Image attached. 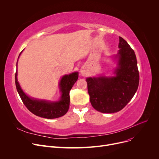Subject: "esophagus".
<instances>
[{
	"label": "esophagus",
	"mask_w": 159,
	"mask_h": 159,
	"mask_svg": "<svg viewBox=\"0 0 159 159\" xmlns=\"http://www.w3.org/2000/svg\"><path fill=\"white\" fill-rule=\"evenodd\" d=\"M80 73H81V75H82V76H85V75H86V71H85V70H82L80 71Z\"/></svg>",
	"instance_id": "1"
}]
</instances>
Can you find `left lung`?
Segmentation results:
<instances>
[{
  "label": "left lung",
  "instance_id": "1",
  "mask_svg": "<svg viewBox=\"0 0 159 159\" xmlns=\"http://www.w3.org/2000/svg\"><path fill=\"white\" fill-rule=\"evenodd\" d=\"M119 51L114 56L116 67L114 75L88 77L90 102L97 111L104 113L118 112L135 94L139 73L135 52L127 42L119 37Z\"/></svg>",
  "mask_w": 159,
  "mask_h": 159
}]
</instances>
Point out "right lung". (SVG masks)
Listing matches in <instances>:
<instances>
[{"label":"right lung","mask_w":159,"mask_h":159,"mask_svg":"<svg viewBox=\"0 0 159 159\" xmlns=\"http://www.w3.org/2000/svg\"><path fill=\"white\" fill-rule=\"evenodd\" d=\"M22 52L20 53L18 59ZM17 62L18 61L16 62L15 85L20 98L28 109L34 115L48 119H56L64 115L69 110L70 91L78 79L79 73L73 72L62 76L58 84L61 92L60 99L57 101H49L47 100L32 98L24 93L17 79Z\"/></svg>","instance_id":"add662e5"}]
</instances>
